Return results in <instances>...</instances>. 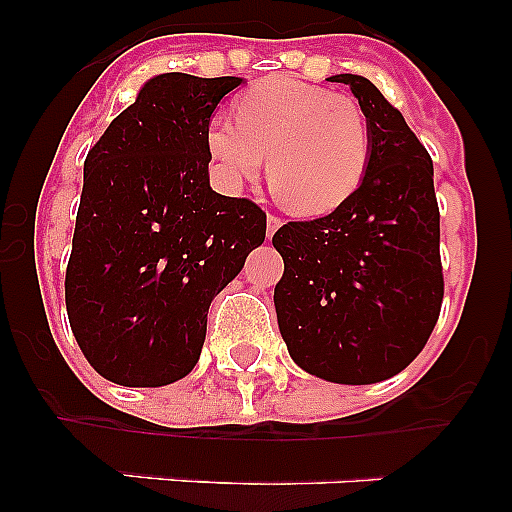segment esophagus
<instances>
[{
  "mask_svg": "<svg viewBox=\"0 0 512 512\" xmlns=\"http://www.w3.org/2000/svg\"><path fill=\"white\" fill-rule=\"evenodd\" d=\"M279 228H282V217L271 215V212H269V215H266V235H269V238H271V235L277 233Z\"/></svg>",
  "mask_w": 512,
  "mask_h": 512,
  "instance_id": "1",
  "label": "esophagus"
}]
</instances>
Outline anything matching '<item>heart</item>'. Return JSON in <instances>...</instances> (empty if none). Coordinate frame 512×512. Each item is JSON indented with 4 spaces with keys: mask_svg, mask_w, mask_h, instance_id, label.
Segmentation results:
<instances>
[{
    "mask_svg": "<svg viewBox=\"0 0 512 512\" xmlns=\"http://www.w3.org/2000/svg\"><path fill=\"white\" fill-rule=\"evenodd\" d=\"M207 153L228 187L259 176L269 153V182L300 215H325L354 197L372 161V128L348 94L269 76L235 99V120L207 125Z\"/></svg>",
    "mask_w": 512,
    "mask_h": 512,
    "instance_id": "1",
    "label": "heart"
}]
</instances>
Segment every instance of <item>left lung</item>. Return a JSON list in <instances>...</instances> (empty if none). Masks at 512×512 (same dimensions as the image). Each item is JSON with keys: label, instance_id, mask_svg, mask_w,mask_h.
<instances>
[{"label": "left lung", "instance_id": "left-lung-1", "mask_svg": "<svg viewBox=\"0 0 512 512\" xmlns=\"http://www.w3.org/2000/svg\"><path fill=\"white\" fill-rule=\"evenodd\" d=\"M348 84L372 128V161L351 200L287 223L271 243L284 274L274 305L289 356L338 384L400 374L431 338L443 302L441 215L433 161L372 81Z\"/></svg>", "mask_w": 512, "mask_h": 512}]
</instances>
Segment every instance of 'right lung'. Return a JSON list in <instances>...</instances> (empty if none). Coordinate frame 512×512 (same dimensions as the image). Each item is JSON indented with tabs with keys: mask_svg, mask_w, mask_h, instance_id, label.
Instances as JSON below:
<instances>
[{
	"mask_svg": "<svg viewBox=\"0 0 512 512\" xmlns=\"http://www.w3.org/2000/svg\"><path fill=\"white\" fill-rule=\"evenodd\" d=\"M241 81L153 76L87 153L66 312L94 372L122 387L192 372L212 297L266 238V212L207 174V125Z\"/></svg>",
	"mask_w": 512,
	"mask_h": 512,
	"instance_id": "1",
	"label": "right lung"
}]
</instances>
